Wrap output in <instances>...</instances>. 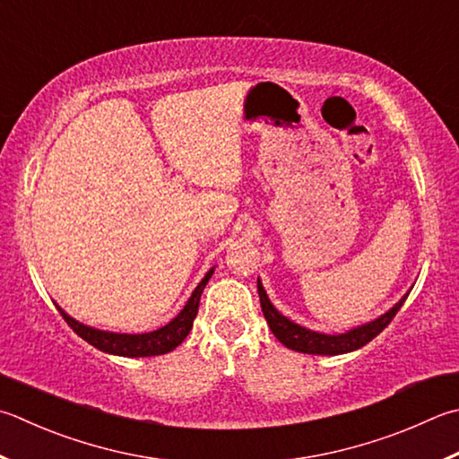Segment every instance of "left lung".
Listing matches in <instances>:
<instances>
[{"mask_svg": "<svg viewBox=\"0 0 459 459\" xmlns=\"http://www.w3.org/2000/svg\"><path fill=\"white\" fill-rule=\"evenodd\" d=\"M257 293H259V304H262L265 322L270 325L272 333L278 337L285 348H290L293 351H301V353H316V356H337V353H348V351L364 348L366 343H369L376 335L382 333L385 327L390 325L397 311H400V307L403 306L405 298L410 296V293H405V296L397 301L390 311H385L382 317L374 319V322L359 325L356 330H350L340 335H325V333L306 330V327L293 324L288 317L281 316L280 311L272 306V301L267 299V293L259 280H257Z\"/></svg>", "mask_w": 459, "mask_h": 459, "instance_id": "left-lung-1", "label": "left lung"}]
</instances>
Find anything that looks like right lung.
<instances>
[{
    "instance_id": "1",
    "label": "right lung",
    "mask_w": 459,
    "mask_h": 459,
    "mask_svg": "<svg viewBox=\"0 0 459 459\" xmlns=\"http://www.w3.org/2000/svg\"><path fill=\"white\" fill-rule=\"evenodd\" d=\"M212 273H213V270L205 273V278L194 290L192 298L187 299L186 307L179 311L178 317L171 319L168 325H163V327H160V330L150 332V333L129 335V333H111V332L93 330V327L75 322V319L69 317L62 307H57V309H59V314L64 316L67 325L72 327V330L80 335L82 340L91 343L93 348H98L106 353H114V356H124V358L161 356V353L176 350L178 345L186 340L189 330H192L194 319L197 316V307H200L202 291L205 288V283L210 281Z\"/></svg>"
}]
</instances>
